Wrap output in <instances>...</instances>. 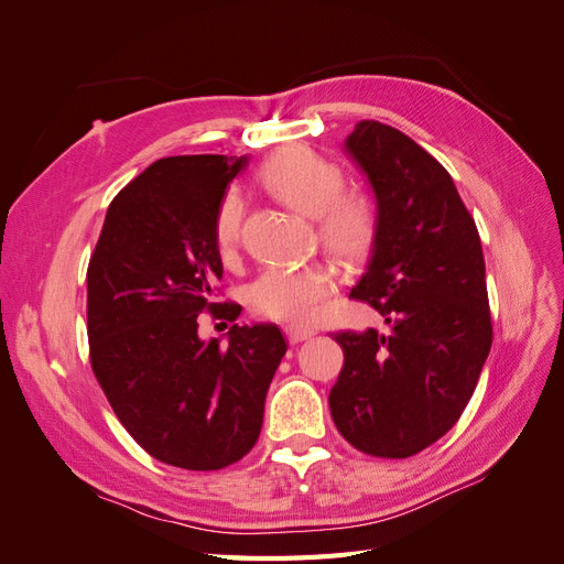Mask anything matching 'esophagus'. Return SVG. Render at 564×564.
Masks as SVG:
<instances>
[{
	"label": "esophagus",
	"instance_id": "34e87169",
	"mask_svg": "<svg viewBox=\"0 0 564 564\" xmlns=\"http://www.w3.org/2000/svg\"><path fill=\"white\" fill-rule=\"evenodd\" d=\"M286 332V338H289V344H301V340H305V338H311V336H315V332L313 329H305V327H286L284 329Z\"/></svg>",
	"mask_w": 564,
	"mask_h": 564
}]
</instances>
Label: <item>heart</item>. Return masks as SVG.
Instances as JSON below:
<instances>
[{
	"label": "heart",
	"instance_id": "b5f03b06",
	"mask_svg": "<svg viewBox=\"0 0 564 564\" xmlns=\"http://www.w3.org/2000/svg\"><path fill=\"white\" fill-rule=\"evenodd\" d=\"M261 183L286 207L315 218L319 237L336 259L362 261L377 242L379 216L373 202L357 191H344L340 166L311 148L292 145L272 155L261 169ZM242 242V204L226 197L214 218V245L220 261H235ZM336 292L334 270L327 265L270 268L247 289L256 315L289 324L317 319Z\"/></svg>",
	"mask_w": 564,
	"mask_h": 564
}]
</instances>
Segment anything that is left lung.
I'll use <instances>...</instances> for the list:
<instances>
[{
	"label": "left lung",
	"instance_id": "8db88e82",
	"mask_svg": "<svg viewBox=\"0 0 564 564\" xmlns=\"http://www.w3.org/2000/svg\"><path fill=\"white\" fill-rule=\"evenodd\" d=\"M344 148L379 216L350 296L373 305L386 329L334 334L346 362L329 409L355 449L406 458L458 421L489 355L482 245L447 169L409 135L365 119Z\"/></svg>",
	"mask_w": 564,
	"mask_h": 564
}]
</instances>
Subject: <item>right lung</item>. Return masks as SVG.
I'll return each mask as SVG.
<instances>
[{
    "mask_svg": "<svg viewBox=\"0 0 564 564\" xmlns=\"http://www.w3.org/2000/svg\"><path fill=\"white\" fill-rule=\"evenodd\" d=\"M247 162H152L112 199L87 270L96 379L129 435L185 470H218L249 454L286 352L275 324H232L228 344L197 334V317L220 308L212 303L224 275L214 218ZM220 311L237 317L235 303Z\"/></svg>",
    "mask_w": 564,
    "mask_h": 564,
    "instance_id": "obj_1",
    "label": "right lung"
}]
</instances>
